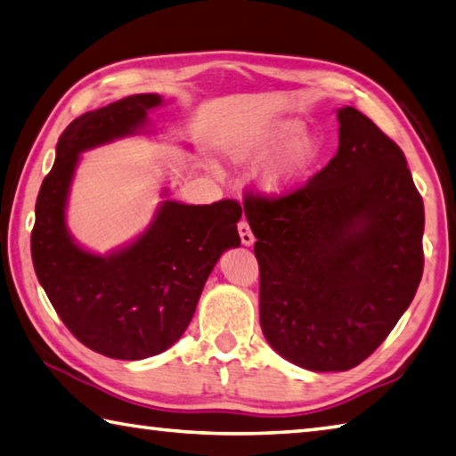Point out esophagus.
Wrapping results in <instances>:
<instances>
[{"instance_id": "34e87169", "label": "esophagus", "mask_w": 456, "mask_h": 456, "mask_svg": "<svg viewBox=\"0 0 456 456\" xmlns=\"http://www.w3.org/2000/svg\"><path fill=\"white\" fill-rule=\"evenodd\" d=\"M238 232H240V240H242L244 246H252L256 242V238L250 230V224H248L246 220H240L238 222Z\"/></svg>"}]
</instances>
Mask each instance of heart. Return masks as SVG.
I'll list each match as a JSON object with an SVG mask.
<instances>
[{
	"instance_id": "1",
	"label": "heart",
	"mask_w": 456,
	"mask_h": 456,
	"mask_svg": "<svg viewBox=\"0 0 456 456\" xmlns=\"http://www.w3.org/2000/svg\"><path fill=\"white\" fill-rule=\"evenodd\" d=\"M304 131V123L297 118H283L257 131L238 136L230 144V157L238 165H257L270 154L278 152L262 175V188L270 194L288 192L304 183L312 173L317 160L322 159V141L312 134H298Z\"/></svg>"
}]
</instances>
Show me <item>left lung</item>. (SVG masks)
Segmentation results:
<instances>
[{"instance_id":"left-lung-1","label":"left lung","mask_w":456,"mask_h":456,"mask_svg":"<svg viewBox=\"0 0 456 456\" xmlns=\"http://www.w3.org/2000/svg\"><path fill=\"white\" fill-rule=\"evenodd\" d=\"M338 154L280 196L250 192L260 325L288 362L347 371L381 346L423 278L425 208L405 154L354 107Z\"/></svg>"}]
</instances>
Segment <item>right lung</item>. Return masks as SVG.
<instances>
[{"instance_id": "obj_1", "label": "right lung", "mask_w": 456, "mask_h": 456, "mask_svg": "<svg viewBox=\"0 0 456 456\" xmlns=\"http://www.w3.org/2000/svg\"><path fill=\"white\" fill-rule=\"evenodd\" d=\"M160 102L159 94H131L77 117L59 136L31 230L33 268L67 330L97 354L126 362L173 346L222 252L240 246L242 206L236 200H165L136 242L105 257L85 252L69 236L65 204L79 152L136 133Z\"/></svg>"}]
</instances>
